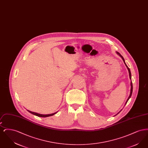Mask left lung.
Segmentation results:
<instances>
[{"mask_svg": "<svg viewBox=\"0 0 148 148\" xmlns=\"http://www.w3.org/2000/svg\"><path fill=\"white\" fill-rule=\"evenodd\" d=\"M117 54H119L120 56L121 57V58H122V59H123V60L124 63H125V65H126V66L127 67V70H128V71H129V77H130V79H132V75H131V72H130V69L128 68V66H127V64H125V60H124V59L123 58V56H121V54H120L119 53L117 52ZM131 84V90H130V95H129V98H128V99H127V101H126V103H125V105H126V104H127V101L129 100V99L131 97V96H132V92H133V84H132V82H131V84ZM118 113H119V112Z\"/></svg>", "mask_w": 148, "mask_h": 148, "instance_id": "8db88e82", "label": "left lung"}]
</instances>
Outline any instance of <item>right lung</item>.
Here are the masks:
<instances>
[{
    "label": "right lung",
    "mask_w": 148,
    "mask_h": 148,
    "mask_svg": "<svg viewBox=\"0 0 148 148\" xmlns=\"http://www.w3.org/2000/svg\"><path fill=\"white\" fill-rule=\"evenodd\" d=\"M29 113H32V114H34L36 116H39V117H47V116H52L53 115H54L55 114H56V113H53V114H47V115H42V114H38V113H34V112H30L29 110H28Z\"/></svg>",
    "instance_id": "add662e5"
}]
</instances>
